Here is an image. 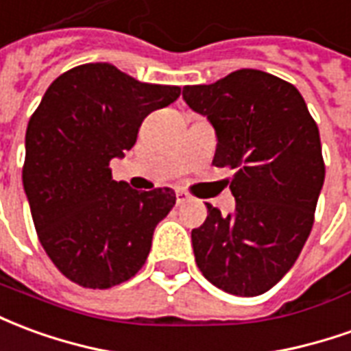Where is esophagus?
Returning a JSON list of instances; mask_svg holds the SVG:
<instances>
[{
  "label": "esophagus",
  "instance_id": "esophagus-1",
  "mask_svg": "<svg viewBox=\"0 0 351 351\" xmlns=\"http://www.w3.org/2000/svg\"><path fill=\"white\" fill-rule=\"evenodd\" d=\"M176 202H178V206H183V204L191 202V196H189L185 191H178V193H176Z\"/></svg>",
  "mask_w": 351,
  "mask_h": 351
}]
</instances>
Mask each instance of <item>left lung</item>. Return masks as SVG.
Here are the masks:
<instances>
[{
  "label": "left lung",
  "instance_id": "1",
  "mask_svg": "<svg viewBox=\"0 0 351 351\" xmlns=\"http://www.w3.org/2000/svg\"><path fill=\"white\" fill-rule=\"evenodd\" d=\"M183 100L215 130L213 164L234 171L236 210L223 217L208 204L193 228L196 265L230 295H263L295 265L314 225L325 180L317 124L293 84L259 69L187 84Z\"/></svg>",
  "mask_w": 351,
  "mask_h": 351
}]
</instances>
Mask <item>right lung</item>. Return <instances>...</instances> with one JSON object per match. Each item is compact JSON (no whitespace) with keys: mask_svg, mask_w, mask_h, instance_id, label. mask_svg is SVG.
I'll list each match as a JSON object with an SVG mask.
<instances>
[{"mask_svg":"<svg viewBox=\"0 0 351 351\" xmlns=\"http://www.w3.org/2000/svg\"><path fill=\"white\" fill-rule=\"evenodd\" d=\"M180 94L106 62L69 69L45 92L26 130L22 183L39 242L71 282L108 289L145 265L176 193H140L113 180L109 162L134 147L151 111Z\"/></svg>","mask_w":351,"mask_h":351,"instance_id":"right-lung-1","label":"right lung"}]
</instances>
